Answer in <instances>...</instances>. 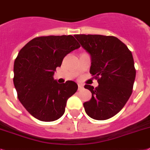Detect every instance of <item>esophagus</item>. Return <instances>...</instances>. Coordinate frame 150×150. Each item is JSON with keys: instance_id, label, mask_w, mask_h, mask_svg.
I'll return each instance as SVG.
<instances>
[{"instance_id": "obj_1", "label": "esophagus", "mask_w": 150, "mask_h": 150, "mask_svg": "<svg viewBox=\"0 0 150 150\" xmlns=\"http://www.w3.org/2000/svg\"><path fill=\"white\" fill-rule=\"evenodd\" d=\"M83 85H81V84H78V90H83Z\"/></svg>"}]
</instances>
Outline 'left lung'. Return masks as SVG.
<instances>
[{
    "label": "left lung",
    "mask_w": 150,
    "mask_h": 150,
    "mask_svg": "<svg viewBox=\"0 0 150 150\" xmlns=\"http://www.w3.org/2000/svg\"><path fill=\"white\" fill-rule=\"evenodd\" d=\"M91 56L90 73L97 80L94 88L86 84L92 98L83 103L86 114L105 120L118 113L130 97L136 77L134 60L127 45L113 36L76 34Z\"/></svg>",
    "instance_id": "left-lung-1"
}]
</instances>
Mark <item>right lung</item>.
<instances>
[{
    "mask_svg": "<svg viewBox=\"0 0 150 150\" xmlns=\"http://www.w3.org/2000/svg\"><path fill=\"white\" fill-rule=\"evenodd\" d=\"M80 47L72 35L33 38L18 53L13 65V84L20 102L30 114L40 121L61 117L68 98L76 92L77 84L54 80L56 68L64 57Z\"/></svg>",
    "mask_w": 150,
    "mask_h": 150,
    "instance_id": "1",
    "label": "right lung"
}]
</instances>
